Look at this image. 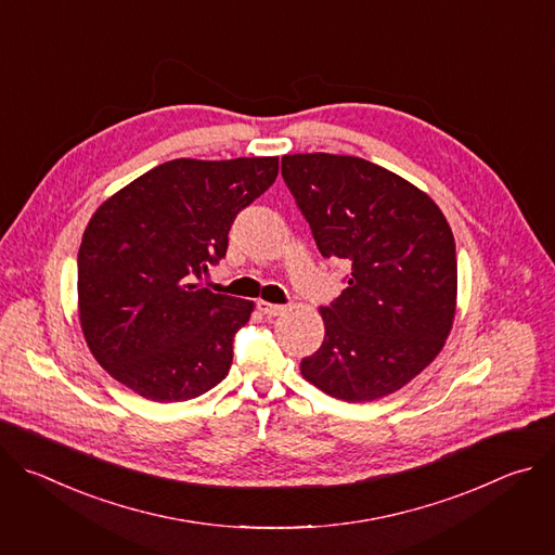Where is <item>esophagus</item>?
<instances>
[{"instance_id":"34e87169","label":"esophagus","mask_w":555,"mask_h":555,"mask_svg":"<svg viewBox=\"0 0 555 555\" xmlns=\"http://www.w3.org/2000/svg\"><path fill=\"white\" fill-rule=\"evenodd\" d=\"M257 307H259V311H263L266 315H279V313H283V311H285V307H283V305L268 302V300H259V302H257Z\"/></svg>"}]
</instances>
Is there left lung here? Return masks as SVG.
Segmentation results:
<instances>
[{
  "instance_id": "obj_1",
  "label": "left lung",
  "mask_w": 555,
  "mask_h": 555,
  "mask_svg": "<svg viewBox=\"0 0 555 555\" xmlns=\"http://www.w3.org/2000/svg\"><path fill=\"white\" fill-rule=\"evenodd\" d=\"M281 176L321 255L351 268L321 309L325 340L300 373L332 398L379 400L422 373L450 334L452 230L426 193L362 157L283 155Z\"/></svg>"
}]
</instances>
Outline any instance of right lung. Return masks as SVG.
Listing matches in <instances>:
<instances>
[{"label":"right lung","instance_id":"1","mask_svg":"<svg viewBox=\"0 0 555 555\" xmlns=\"http://www.w3.org/2000/svg\"><path fill=\"white\" fill-rule=\"evenodd\" d=\"M279 176V157L180 160L109 197L78 248V313L90 351L153 402H184L217 386L253 300L197 281L228 250V232Z\"/></svg>","mask_w":555,"mask_h":555}]
</instances>
